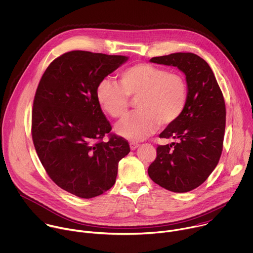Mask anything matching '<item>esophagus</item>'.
Returning <instances> with one entry per match:
<instances>
[{"instance_id":"34e87169","label":"esophagus","mask_w":253,"mask_h":253,"mask_svg":"<svg viewBox=\"0 0 253 253\" xmlns=\"http://www.w3.org/2000/svg\"><path fill=\"white\" fill-rule=\"evenodd\" d=\"M129 146H130V149H131V150H134V149H136V148L139 146V144H138V143H135V142H130V143H129Z\"/></svg>"}]
</instances>
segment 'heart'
I'll return each instance as SVG.
<instances>
[{
	"mask_svg": "<svg viewBox=\"0 0 253 253\" xmlns=\"http://www.w3.org/2000/svg\"><path fill=\"white\" fill-rule=\"evenodd\" d=\"M188 97L184 77L167 69L136 64L120 74V84L100 81L95 88L99 108L115 120L124 119L129 111V99L135 102V115L117 126V132L133 142L145 139L159 125L168 126L182 115Z\"/></svg>",
	"mask_w": 253,
	"mask_h": 253,
	"instance_id": "heart-1",
	"label": "heart"
}]
</instances>
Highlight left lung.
Segmentation results:
<instances>
[{
	"instance_id": "obj_1",
	"label": "left lung",
	"mask_w": 253,
	"mask_h": 253,
	"mask_svg": "<svg viewBox=\"0 0 253 253\" xmlns=\"http://www.w3.org/2000/svg\"><path fill=\"white\" fill-rule=\"evenodd\" d=\"M150 62L184 73L188 97L180 118L160 134L173 142L158 146L147 172L168 190L187 192L204 183L219 162L226 117L223 94L209 64L195 54L175 53Z\"/></svg>"
}]
</instances>
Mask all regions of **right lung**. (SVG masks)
<instances>
[{"mask_svg": "<svg viewBox=\"0 0 253 253\" xmlns=\"http://www.w3.org/2000/svg\"><path fill=\"white\" fill-rule=\"evenodd\" d=\"M127 61L85 50L54 60L36 90L32 137L47 175L64 190L82 197L103 194L116 182L119 162L129 151L95 98L97 84ZM106 134L109 140L104 142Z\"/></svg>", "mask_w": 253, "mask_h": 253, "instance_id": "obj_1", "label": "right lung"}]
</instances>
